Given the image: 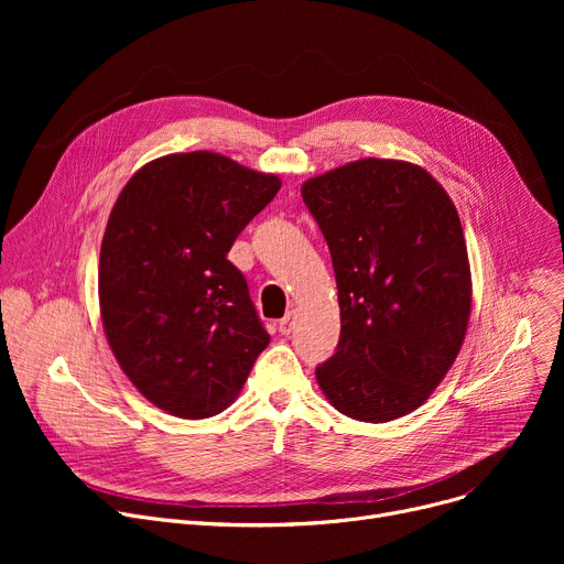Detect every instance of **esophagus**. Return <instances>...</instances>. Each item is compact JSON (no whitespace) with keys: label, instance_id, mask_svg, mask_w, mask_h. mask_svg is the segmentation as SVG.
Returning <instances> with one entry per match:
<instances>
[{"label":"esophagus","instance_id":"obj_1","mask_svg":"<svg viewBox=\"0 0 564 564\" xmlns=\"http://www.w3.org/2000/svg\"><path fill=\"white\" fill-rule=\"evenodd\" d=\"M292 324H294V311H288L281 319H279V332L283 336H288L292 332Z\"/></svg>","mask_w":564,"mask_h":564}]
</instances>
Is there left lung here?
<instances>
[{"label": "left lung", "instance_id": "1", "mask_svg": "<svg viewBox=\"0 0 564 564\" xmlns=\"http://www.w3.org/2000/svg\"><path fill=\"white\" fill-rule=\"evenodd\" d=\"M302 198L329 245L340 306L319 389L354 421L406 416L448 375L468 327L457 207L423 166L377 158L308 177Z\"/></svg>", "mask_w": 564, "mask_h": 564}]
</instances>
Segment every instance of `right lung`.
<instances>
[{
  "label": "right lung",
  "instance_id": "obj_1",
  "mask_svg": "<svg viewBox=\"0 0 564 564\" xmlns=\"http://www.w3.org/2000/svg\"><path fill=\"white\" fill-rule=\"evenodd\" d=\"M279 189L274 173L194 151L143 164L111 207L98 267L105 336L134 389L171 416H217L270 345L228 251Z\"/></svg>",
  "mask_w": 564,
  "mask_h": 564
}]
</instances>
